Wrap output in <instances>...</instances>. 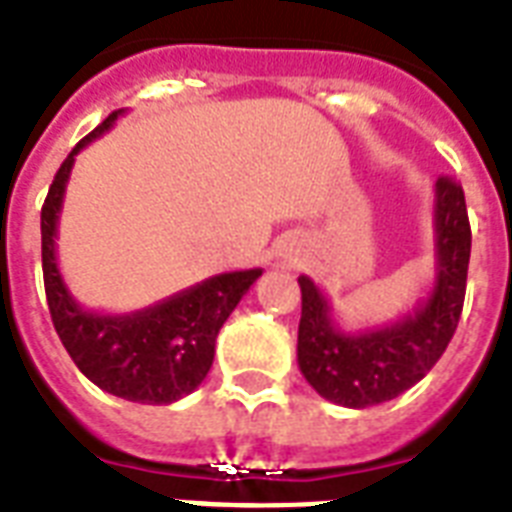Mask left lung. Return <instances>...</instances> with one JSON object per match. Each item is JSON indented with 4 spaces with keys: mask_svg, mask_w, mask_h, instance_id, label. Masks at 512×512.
Masks as SVG:
<instances>
[{
    "mask_svg": "<svg viewBox=\"0 0 512 512\" xmlns=\"http://www.w3.org/2000/svg\"><path fill=\"white\" fill-rule=\"evenodd\" d=\"M435 280L395 323L344 331L331 318L326 293L299 277V368L312 390L331 403L368 408L398 398L438 363L457 331L470 264V221L457 181H435Z\"/></svg>",
    "mask_w": 512,
    "mask_h": 512,
    "instance_id": "obj_1",
    "label": "left lung"
}]
</instances>
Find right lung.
I'll return each mask as SVG.
<instances>
[{"label": "right lung", "mask_w": 512, "mask_h": 512, "mask_svg": "<svg viewBox=\"0 0 512 512\" xmlns=\"http://www.w3.org/2000/svg\"><path fill=\"white\" fill-rule=\"evenodd\" d=\"M120 114H125V109L109 114L90 136L71 149L42 205V272L47 307L63 347L90 382L117 398L162 406L176 403L200 387L213 366L221 326L264 269L213 275L152 307L125 315L85 310L71 296L55 256L63 194L74 157L90 141L112 130Z\"/></svg>", "instance_id": "1"}]
</instances>
